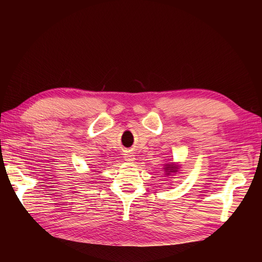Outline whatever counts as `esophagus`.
Listing matches in <instances>:
<instances>
[{
  "label": "esophagus",
  "instance_id": "1",
  "mask_svg": "<svg viewBox=\"0 0 262 262\" xmlns=\"http://www.w3.org/2000/svg\"><path fill=\"white\" fill-rule=\"evenodd\" d=\"M124 160H125L126 162H133V161H134V155H132L131 153L124 154Z\"/></svg>",
  "mask_w": 262,
  "mask_h": 262
}]
</instances>
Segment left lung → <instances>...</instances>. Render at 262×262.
<instances>
[{
  "instance_id": "obj_1",
  "label": "left lung",
  "mask_w": 262,
  "mask_h": 262,
  "mask_svg": "<svg viewBox=\"0 0 262 262\" xmlns=\"http://www.w3.org/2000/svg\"><path fill=\"white\" fill-rule=\"evenodd\" d=\"M164 169H165L164 171L166 172V175H170V173L178 171V165L172 164V163L171 164H166Z\"/></svg>"
}]
</instances>
